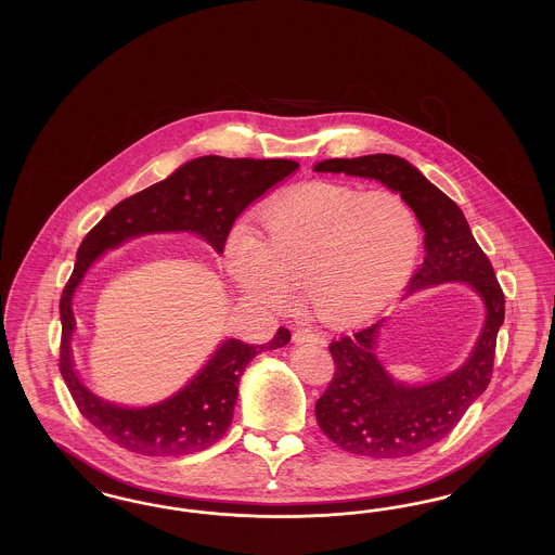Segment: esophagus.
Wrapping results in <instances>:
<instances>
[{
	"label": "esophagus",
	"instance_id": "34e87169",
	"mask_svg": "<svg viewBox=\"0 0 555 555\" xmlns=\"http://www.w3.org/2000/svg\"><path fill=\"white\" fill-rule=\"evenodd\" d=\"M293 341H295V344L324 345V337H322L320 333L308 331V328H297V331H293Z\"/></svg>",
	"mask_w": 555,
	"mask_h": 555
}]
</instances>
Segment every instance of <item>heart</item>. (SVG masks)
Masks as SVG:
<instances>
[{
    "instance_id": "b5f03b06",
    "label": "heart",
    "mask_w": 555,
    "mask_h": 555,
    "mask_svg": "<svg viewBox=\"0 0 555 555\" xmlns=\"http://www.w3.org/2000/svg\"><path fill=\"white\" fill-rule=\"evenodd\" d=\"M258 235L233 233L227 264L238 287L283 306L293 285L320 320L349 324L376 314L408 283L421 249L412 206L396 191L301 186L258 214Z\"/></svg>"
}]
</instances>
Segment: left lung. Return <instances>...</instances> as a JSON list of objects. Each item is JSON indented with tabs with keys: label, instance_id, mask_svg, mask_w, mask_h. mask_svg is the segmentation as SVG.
I'll return each mask as SVG.
<instances>
[{
	"label": "left lung",
	"instance_id": "1",
	"mask_svg": "<svg viewBox=\"0 0 555 555\" xmlns=\"http://www.w3.org/2000/svg\"><path fill=\"white\" fill-rule=\"evenodd\" d=\"M314 170L376 179L399 191L424 229L426 256L410 279V291L464 281L475 287L487 306L485 326L470 360L453 374L423 387L399 385L376 360L372 349L380 322L328 345L335 374L317 401L322 433L358 455H414L448 437L491 383L498 333L505 314L502 287L462 210L410 162L391 154H372L324 159Z\"/></svg>",
	"mask_w": 555,
	"mask_h": 555
}]
</instances>
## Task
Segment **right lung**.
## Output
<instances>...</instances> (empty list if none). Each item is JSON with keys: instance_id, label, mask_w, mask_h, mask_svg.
I'll use <instances>...</instances> for the list:
<instances>
[{"instance_id": "add662e5", "label": "right lung", "mask_w": 555, "mask_h": 555, "mask_svg": "<svg viewBox=\"0 0 555 555\" xmlns=\"http://www.w3.org/2000/svg\"><path fill=\"white\" fill-rule=\"evenodd\" d=\"M297 166L291 159H191L168 179L116 204L82 238L77 264L60 297V372L80 414L116 446L154 457L211 448L233 423L238 378L245 366L266 349L289 344L291 333L281 326L264 345L229 339L177 396L150 408H118L93 396L73 369V293L87 268L100 254L127 238L162 231L197 233L222 254L238 214L283 183Z\"/></svg>"}]
</instances>
